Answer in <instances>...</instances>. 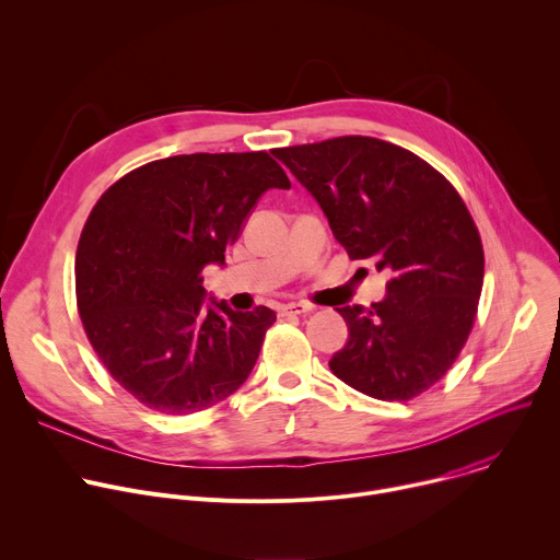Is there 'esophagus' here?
Returning a JSON list of instances; mask_svg holds the SVG:
<instances>
[{"instance_id": "34e87169", "label": "esophagus", "mask_w": 560, "mask_h": 560, "mask_svg": "<svg viewBox=\"0 0 560 560\" xmlns=\"http://www.w3.org/2000/svg\"><path fill=\"white\" fill-rule=\"evenodd\" d=\"M312 310V305H307V303H285V305H281L279 307V312L283 314V316H288V314H305V312H310Z\"/></svg>"}]
</instances>
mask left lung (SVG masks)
<instances>
[{
  "instance_id": "8db88e82",
  "label": "left lung",
  "mask_w": 560,
  "mask_h": 560,
  "mask_svg": "<svg viewBox=\"0 0 560 560\" xmlns=\"http://www.w3.org/2000/svg\"><path fill=\"white\" fill-rule=\"evenodd\" d=\"M272 154L322 206L350 259L389 275L378 303L337 307L348 343L330 370L381 401L425 392L465 346L483 288L481 236L463 199L421 156L374 137Z\"/></svg>"
}]
</instances>
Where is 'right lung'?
<instances>
[{
	"label": "right lung",
	"mask_w": 560,
	"mask_h": 560,
	"mask_svg": "<svg viewBox=\"0 0 560 560\" xmlns=\"http://www.w3.org/2000/svg\"><path fill=\"white\" fill-rule=\"evenodd\" d=\"M290 188L268 152H195L150 162L93 208L74 259L77 307L113 378L164 415L206 410L244 385L275 310L206 299L257 201Z\"/></svg>",
	"instance_id": "1"
}]
</instances>
